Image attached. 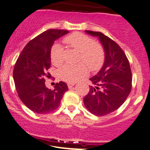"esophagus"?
<instances>
[{"label":"esophagus","mask_w":150,"mask_h":150,"mask_svg":"<svg viewBox=\"0 0 150 150\" xmlns=\"http://www.w3.org/2000/svg\"><path fill=\"white\" fill-rule=\"evenodd\" d=\"M75 83H67V85H68V87H69V89L72 88V87H73V86H74V85H75Z\"/></svg>","instance_id":"34e87169"}]
</instances>
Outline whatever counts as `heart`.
Returning a JSON list of instances; mask_svg holds the SVG:
<instances>
[{"label": "heart", "instance_id": "1", "mask_svg": "<svg viewBox=\"0 0 150 150\" xmlns=\"http://www.w3.org/2000/svg\"><path fill=\"white\" fill-rule=\"evenodd\" d=\"M67 45L80 52L79 61L77 65H65L59 71V76L68 83H75L87 75L88 68L95 72L103 65L105 51L102 45L96 42L90 36L81 33H73L63 39ZM63 48L58 44L54 45L51 50V60L55 67H60L63 63Z\"/></svg>", "mask_w": 150, "mask_h": 150}]
</instances>
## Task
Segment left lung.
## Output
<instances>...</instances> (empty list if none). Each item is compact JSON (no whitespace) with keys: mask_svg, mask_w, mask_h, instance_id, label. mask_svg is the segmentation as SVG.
Listing matches in <instances>:
<instances>
[{"mask_svg":"<svg viewBox=\"0 0 150 150\" xmlns=\"http://www.w3.org/2000/svg\"><path fill=\"white\" fill-rule=\"evenodd\" d=\"M86 33L98 37L105 51L103 67L90 78L93 85L83 98L86 108L100 117L114 112L126 100L132 90V71L127 57L117 43L101 32Z\"/></svg>","mask_w":150,"mask_h":150,"instance_id":"1","label":"left lung"}]
</instances>
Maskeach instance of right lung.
<instances>
[{
    "label": "right lung",
    "mask_w": 150,
    "mask_h": 150,
    "mask_svg": "<svg viewBox=\"0 0 150 150\" xmlns=\"http://www.w3.org/2000/svg\"><path fill=\"white\" fill-rule=\"evenodd\" d=\"M67 30L50 29L25 45L16 61L13 78L21 102L36 114L51 113L59 107L63 94L69 90L65 82L57 83L54 89L45 87V77L51 67V49L56 40L68 33Z\"/></svg>",
    "instance_id": "obj_1"
}]
</instances>
